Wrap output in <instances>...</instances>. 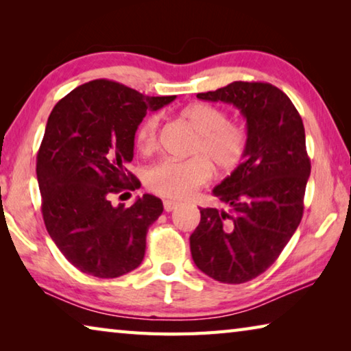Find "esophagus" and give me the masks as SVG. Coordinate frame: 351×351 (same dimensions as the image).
Returning a JSON list of instances; mask_svg holds the SVG:
<instances>
[{"mask_svg":"<svg viewBox=\"0 0 351 351\" xmlns=\"http://www.w3.org/2000/svg\"><path fill=\"white\" fill-rule=\"evenodd\" d=\"M178 207V203L176 201H171V199H165L164 201V210L165 212H171V210H175Z\"/></svg>","mask_w":351,"mask_h":351,"instance_id":"obj_1","label":"esophagus"}]
</instances>
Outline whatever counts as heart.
Listing matches in <instances>:
<instances>
[{
	"label": "heart",
	"mask_w": 351,
	"mask_h": 351,
	"mask_svg": "<svg viewBox=\"0 0 351 351\" xmlns=\"http://www.w3.org/2000/svg\"><path fill=\"white\" fill-rule=\"evenodd\" d=\"M181 121L197 134L189 161L164 159L147 170L145 184L152 192L165 198L184 199L210 181L212 165L219 173H230L243 161L247 133L243 125L229 121L228 112L215 105L197 102L181 111ZM159 117L148 116L136 133L142 153L158 147Z\"/></svg>",
	"instance_id": "1"
}]
</instances>
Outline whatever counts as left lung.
Wrapping results in <instances>:
<instances>
[{
  "instance_id": "obj_1",
  "label": "left lung",
  "mask_w": 351,
  "mask_h": 351,
  "mask_svg": "<svg viewBox=\"0 0 351 351\" xmlns=\"http://www.w3.org/2000/svg\"><path fill=\"white\" fill-rule=\"evenodd\" d=\"M197 97L240 110L247 147L239 167L212 190L229 209H199L190 252L213 280L245 283L274 263L304 215L311 171L304 122L287 94L271 83L234 82Z\"/></svg>"
}]
</instances>
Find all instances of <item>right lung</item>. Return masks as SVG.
<instances>
[{
	"label": "right lung",
	"mask_w": 351,
	"mask_h": 351,
	"mask_svg": "<svg viewBox=\"0 0 351 351\" xmlns=\"http://www.w3.org/2000/svg\"><path fill=\"white\" fill-rule=\"evenodd\" d=\"M175 97H148L100 79L77 86L47 119L37 156L41 212L52 241L85 274L114 278L142 263L162 201L145 193L123 207L110 195L139 186L127 170L134 134L147 111Z\"/></svg>",
	"instance_id": "right-lung-1"
}]
</instances>
